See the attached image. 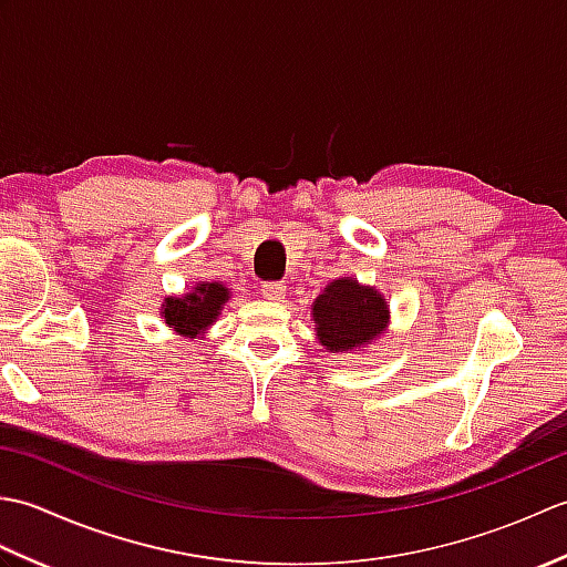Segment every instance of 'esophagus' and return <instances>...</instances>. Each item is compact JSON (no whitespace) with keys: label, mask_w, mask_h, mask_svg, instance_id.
<instances>
[{"label":"esophagus","mask_w":567,"mask_h":567,"mask_svg":"<svg viewBox=\"0 0 567 567\" xmlns=\"http://www.w3.org/2000/svg\"><path fill=\"white\" fill-rule=\"evenodd\" d=\"M260 292L265 299H270V302H285L287 287L282 282H265Z\"/></svg>","instance_id":"obj_1"}]
</instances>
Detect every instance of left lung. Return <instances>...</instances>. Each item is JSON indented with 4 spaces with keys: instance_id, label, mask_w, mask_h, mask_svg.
<instances>
[{
    "instance_id": "8db88e82",
    "label": "left lung",
    "mask_w": 567,
    "mask_h": 567,
    "mask_svg": "<svg viewBox=\"0 0 567 567\" xmlns=\"http://www.w3.org/2000/svg\"><path fill=\"white\" fill-rule=\"evenodd\" d=\"M317 339L329 353L368 351L390 327V305L380 290L339 277L311 305Z\"/></svg>"
}]
</instances>
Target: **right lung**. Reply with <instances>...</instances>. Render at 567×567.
<instances>
[{
  "mask_svg": "<svg viewBox=\"0 0 567 567\" xmlns=\"http://www.w3.org/2000/svg\"><path fill=\"white\" fill-rule=\"evenodd\" d=\"M231 292L224 282H197L189 292L177 297H165L161 305V317L175 333L185 339H204V333L214 327Z\"/></svg>",
  "mask_w": 567,
  "mask_h": 567,
  "instance_id": "right-lung-1",
  "label": "right lung"
}]
</instances>
